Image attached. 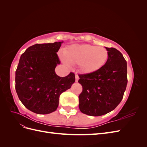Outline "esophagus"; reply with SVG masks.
I'll return each mask as SVG.
<instances>
[{
    "mask_svg": "<svg viewBox=\"0 0 147 147\" xmlns=\"http://www.w3.org/2000/svg\"><path fill=\"white\" fill-rule=\"evenodd\" d=\"M75 81H76V82H78V79H79V77H78V74H75Z\"/></svg>",
    "mask_w": 147,
    "mask_h": 147,
    "instance_id": "1",
    "label": "esophagus"
}]
</instances>
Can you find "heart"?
<instances>
[{"label": "heart", "mask_w": 147, "mask_h": 147, "mask_svg": "<svg viewBox=\"0 0 147 147\" xmlns=\"http://www.w3.org/2000/svg\"><path fill=\"white\" fill-rule=\"evenodd\" d=\"M64 57L69 63L78 64L82 72L89 74L102 68L109 58L106 48L88 44L69 47L64 52Z\"/></svg>", "instance_id": "obj_1"}]
</instances>
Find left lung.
Masks as SVG:
<instances>
[{"instance_id":"left-lung-1","label":"left lung","mask_w":147,"mask_h":147,"mask_svg":"<svg viewBox=\"0 0 147 147\" xmlns=\"http://www.w3.org/2000/svg\"><path fill=\"white\" fill-rule=\"evenodd\" d=\"M105 48L109 52L106 64L94 72L78 75L83 88L78 96L79 109L90 116H101L114 110L126 88V61L117 49Z\"/></svg>"}]
</instances>
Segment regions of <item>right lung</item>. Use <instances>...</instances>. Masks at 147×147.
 <instances>
[{"instance_id":"add662e5","label":"right lung","mask_w":147,"mask_h":147,"mask_svg":"<svg viewBox=\"0 0 147 147\" xmlns=\"http://www.w3.org/2000/svg\"><path fill=\"white\" fill-rule=\"evenodd\" d=\"M63 41L35 44L21 55L15 72V89L26 108L37 114L55 112L60 95L75 82V74L61 77L55 69L61 61L57 52Z\"/></svg>"}]
</instances>
